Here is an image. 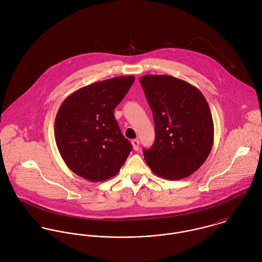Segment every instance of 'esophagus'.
Wrapping results in <instances>:
<instances>
[{
    "instance_id": "34e87169",
    "label": "esophagus",
    "mask_w": 262,
    "mask_h": 262,
    "mask_svg": "<svg viewBox=\"0 0 262 262\" xmlns=\"http://www.w3.org/2000/svg\"><path fill=\"white\" fill-rule=\"evenodd\" d=\"M132 146H133V149L137 150L139 149V140L138 139H134V140H132Z\"/></svg>"
}]
</instances>
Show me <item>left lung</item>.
<instances>
[{"instance_id": "left-lung-1", "label": "left lung", "mask_w": 262, "mask_h": 262, "mask_svg": "<svg viewBox=\"0 0 262 262\" xmlns=\"http://www.w3.org/2000/svg\"><path fill=\"white\" fill-rule=\"evenodd\" d=\"M140 83L153 114L155 141L143 150L154 174L179 181L196 171L214 143V123L199 89L167 75H146Z\"/></svg>"}]
</instances>
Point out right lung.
Here are the masks:
<instances>
[{
    "instance_id": "add662e5",
    "label": "right lung",
    "mask_w": 262,
    "mask_h": 262,
    "mask_svg": "<svg viewBox=\"0 0 262 262\" xmlns=\"http://www.w3.org/2000/svg\"><path fill=\"white\" fill-rule=\"evenodd\" d=\"M135 76H116L85 85L61 104L54 122L59 153L75 174L90 182L115 177L125 163L131 143L123 136L114 109Z\"/></svg>"
}]
</instances>
